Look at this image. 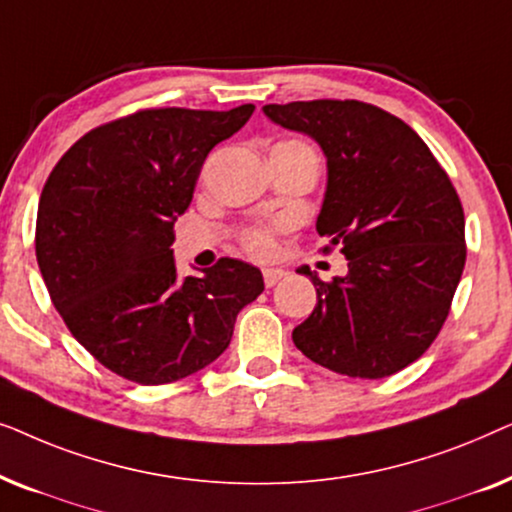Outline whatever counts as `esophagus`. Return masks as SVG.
I'll list each match as a JSON object with an SVG mask.
<instances>
[{
	"label": "esophagus",
	"instance_id": "34e87169",
	"mask_svg": "<svg viewBox=\"0 0 512 512\" xmlns=\"http://www.w3.org/2000/svg\"><path fill=\"white\" fill-rule=\"evenodd\" d=\"M286 277V272L284 270H275V268H270V270H263V282H265V286H275L279 279H284Z\"/></svg>",
	"mask_w": 512,
	"mask_h": 512
}]
</instances>
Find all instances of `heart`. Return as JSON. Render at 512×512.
Returning <instances> with one entry per match:
<instances>
[{
  "instance_id": "heart-1",
  "label": "heart",
  "mask_w": 512,
  "mask_h": 512,
  "mask_svg": "<svg viewBox=\"0 0 512 512\" xmlns=\"http://www.w3.org/2000/svg\"><path fill=\"white\" fill-rule=\"evenodd\" d=\"M275 149L284 151H300V153H314L305 142H296V139H289V142H279ZM244 247L251 256L256 258H268L275 251V230L270 228H254L244 235Z\"/></svg>"
}]
</instances>
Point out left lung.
<instances>
[{
    "label": "left lung",
    "instance_id": "1",
    "mask_svg": "<svg viewBox=\"0 0 512 512\" xmlns=\"http://www.w3.org/2000/svg\"><path fill=\"white\" fill-rule=\"evenodd\" d=\"M263 114L324 151L317 233L326 251L347 256V275L333 282L300 270L317 305L293 328V342L333 373H398L436 340L464 272V209L450 177L408 123L373 104H265Z\"/></svg>",
    "mask_w": 512,
    "mask_h": 512
}]
</instances>
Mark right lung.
Here are the masks:
<instances>
[{
	"mask_svg": "<svg viewBox=\"0 0 512 512\" xmlns=\"http://www.w3.org/2000/svg\"><path fill=\"white\" fill-rule=\"evenodd\" d=\"M254 109H142L86 132L48 174L34 235L41 277L111 373L146 387L198 373L263 293L261 270L237 258L179 279L170 249L207 153Z\"/></svg>",
	"mask_w": 512,
	"mask_h": 512,
	"instance_id": "add662e5",
	"label": "right lung"
}]
</instances>
